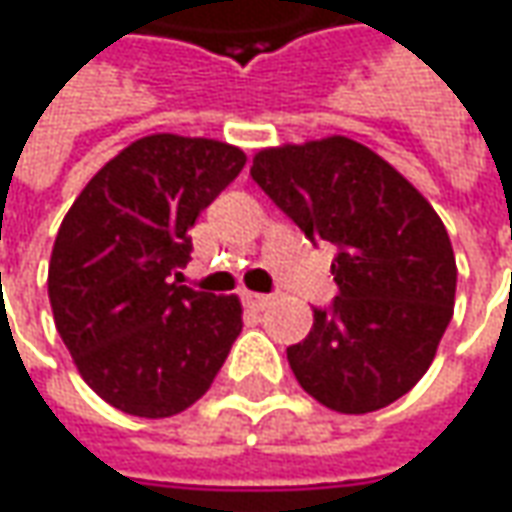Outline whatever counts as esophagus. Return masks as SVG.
Wrapping results in <instances>:
<instances>
[{"mask_svg":"<svg viewBox=\"0 0 512 512\" xmlns=\"http://www.w3.org/2000/svg\"><path fill=\"white\" fill-rule=\"evenodd\" d=\"M243 306L252 311H263L272 306V297L269 294H255V291H243Z\"/></svg>","mask_w":512,"mask_h":512,"instance_id":"esophagus-1","label":"esophagus"}]
</instances>
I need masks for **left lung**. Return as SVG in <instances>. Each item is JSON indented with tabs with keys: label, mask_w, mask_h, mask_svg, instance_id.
<instances>
[{
	"label": "left lung",
	"mask_w": 512,
	"mask_h": 512,
	"mask_svg": "<svg viewBox=\"0 0 512 512\" xmlns=\"http://www.w3.org/2000/svg\"><path fill=\"white\" fill-rule=\"evenodd\" d=\"M252 181L311 243L337 246V297L286 348L303 391L340 414L405 397L433 362L456 297V257L431 203L343 135L257 152Z\"/></svg>",
	"instance_id": "8db88e82"
}]
</instances>
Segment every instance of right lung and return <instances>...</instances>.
Masks as SVG:
<instances>
[{"label":"right lung","instance_id":"1","mask_svg":"<svg viewBox=\"0 0 512 512\" xmlns=\"http://www.w3.org/2000/svg\"><path fill=\"white\" fill-rule=\"evenodd\" d=\"M246 164L212 138L147 135L98 169L64 215L47 294L84 382L124 414L164 419L209 391L240 303L181 286L189 229Z\"/></svg>","mask_w":512,"mask_h":512}]
</instances>
